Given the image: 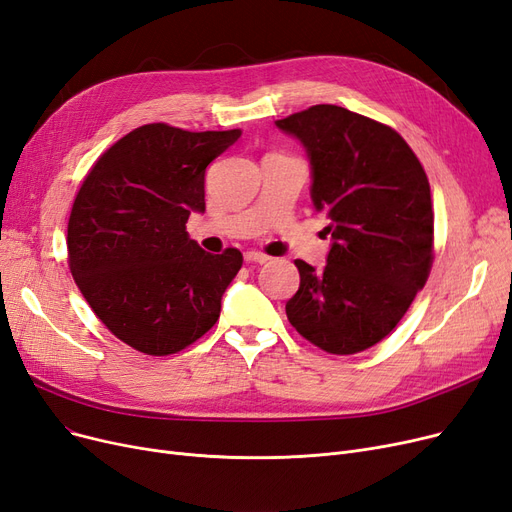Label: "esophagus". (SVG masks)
<instances>
[{
  "mask_svg": "<svg viewBox=\"0 0 512 512\" xmlns=\"http://www.w3.org/2000/svg\"><path fill=\"white\" fill-rule=\"evenodd\" d=\"M244 261L246 263H268L270 257L266 253H261V251H246Z\"/></svg>",
  "mask_w": 512,
  "mask_h": 512,
  "instance_id": "esophagus-1",
  "label": "esophagus"
}]
</instances>
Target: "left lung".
<instances>
[{
  "label": "left lung",
  "mask_w": 512,
  "mask_h": 512,
  "mask_svg": "<svg viewBox=\"0 0 512 512\" xmlns=\"http://www.w3.org/2000/svg\"><path fill=\"white\" fill-rule=\"evenodd\" d=\"M276 126L304 145L310 196L333 240L325 270L295 261L287 318L320 350L363 352L399 325L428 280V177L399 132L350 109L314 105Z\"/></svg>",
  "instance_id": "1"
}]
</instances>
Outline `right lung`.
Listing matches in <instances>:
<instances>
[{"instance_id": "obj_1", "label": "right lung", "mask_w": 512, "mask_h": 512, "mask_svg": "<svg viewBox=\"0 0 512 512\" xmlns=\"http://www.w3.org/2000/svg\"><path fill=\"white\" fill-rule=\"evenodd\" d=\"M240 135L139 126L105 151L75 196L67 225L73 280L130 348L175 354L217 323L242 253L202 251L185 223L206 208V166Z\"/></svg>"}]
</instances>
